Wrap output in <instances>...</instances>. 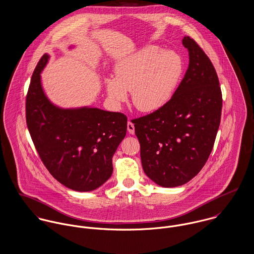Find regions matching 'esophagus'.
<instances>
[{
	"instance_id": "esophagus-1",
	"label": "esophagus",
	"mask_w": 254,
	"mask_h": 254,
	"mask_svg": "<svg viewBox=\"0 0 254 254\" xmlns=\"http://www.w3.org/2000/svg\"><path fill=\"white\" fill-rule=\"evenodd\" d=\"M127 131H128L130 134H134V125L132 124L131 121H128V122H127Z\"/></svg>"
}]
</instances>
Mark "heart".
<instances>
[{
	"instance_id": "b5f03b06",
	"label": "heart",
	"mask_w": 254,
	"mask_h": 254,
	"mask_svg": "<svg viewBox=\"0 0 254 254\" xmlns=\"http://www.w3.org/2000/svg\"><path fill=\"white\" fill-rule=\"evenodd\" d=\"M182 72L183 63L177 54L149 46L116 65V78L105 79L107 95L113 105L120 106L131 91L136 109L155 112L169 102Z\"/></svg>"
}]
</instances>
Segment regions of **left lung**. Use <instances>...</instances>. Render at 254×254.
Wrapping results in <instances>:
<instances>
[{
  "label": "left lung",
  "mask_w": 254,
  "mask_h": 254,
  "mask_svg": "<svg viewBox=\"0 0 254 254\" xmlns=\"http://www.w3.org/2000/svg\"><path fill=\"white\" fill-rule=\"evenodd\" d=\"M186 74L161 109L132 120L142 168L163 187L183 185L205 165L221 120L222 92L213 64L197 42L185 36Z\"/></svg>",
  "instance_id": "8db88e82"
}]
</instances>
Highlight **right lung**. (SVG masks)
Instances as JSON below:
<instances>
[{"instance_id": "1", "label": "right lung", "mask_w": 254, "mask_h": 254, "mask_svg": "<svg viewBox=\"0 0 254 254\" xmlns=\"http://www.w3.org/2000/svg\"><path fill=\"white\" fill-rule=\"evenodd\" d=\"M39 60L26 96V124L35 148L50 173L69 189L88 192L113 172L112 158L127 133V116L97 108L60 109L45 95Z\"/></svg>"}]
</instances>
